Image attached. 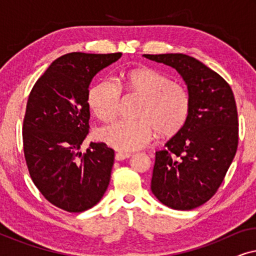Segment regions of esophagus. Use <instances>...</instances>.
Masks as SVG:
<instances>
[{"mask_svg":"<svg viewBox=\"0 0 256 256\" xmlns=\"http://www.w3.org/2000/svg\"><path fill=\"white\" fill-rule=\"evenodd\" d=\"M130 156H132V154H129V152H118L115 154V160H122L128 158V157H130Z\"/></svg>","mask_w":256,"mask_h":256,"instance_id":"34e87169","label":"esophagus"}]
</instances>
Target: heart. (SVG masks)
I'll use <instances>...</instances> for the list:
<instances>
[{
    "label": "heart",
    "mask_w": 256,
    "mask_h": 256,
    "mask_svg": "<svg viewBox=\"0 0 256 256\" xmlns=\"http://www.w3.org/2000/svg\"><path fill=\"white\" fill-rule=\"evenodd\" d=\"M128 93L142 96L136 120H118L99 132V138L121 152L148 144L154 132L160 138H174L183 130L190 116V94L183 84L171 82L164 73L150 68H135L122 73ZM87 102L94 115L104 122L116 116L121 90L112 80L104 79L88 90Z\"/></svg>",
    "instance_id": "1"
}]
</instances>
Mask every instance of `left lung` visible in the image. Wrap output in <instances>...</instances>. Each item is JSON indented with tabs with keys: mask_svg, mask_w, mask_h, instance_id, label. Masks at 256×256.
I'll return each instance as SVG.
<instances>
[{
	"mask_svg": "<svg viewBox=\"0 0 256 256\" xmlns=\"http://www.w3.org/2000/svg\"><path fill=\"white\" fill-rule=\"evenodd\" d=\"M176 68L190 94V116L180 134L155 155L152 191L174 210H192L210 200L236 156L239 120L228 82L183 54H143Z\"/></svg>",
	"mask_w": 256,
	"mask_h": 256,
	"instance_id": "obj_1",
	"label": "left lung"
}]
</instances>
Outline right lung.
I'll return each instance as SVG.
<instances>
[{
	"instance_id": "right-lung-1",
	"label": "right lung",
	"mask_w": 256,
	"mask_h": 256,
	"mask_svg": "<svg viewBox=\"0 0 256 256\" xmlns=\"http://www.w3.org/2000/svg\"><path fill=\"white\" fill-rule=\"evenodd\" d=\"M121 56H62L29 94L22 128L28 170L44 198L64 211L93 208L110 185L114 150L104 142H90L86 152L79 149L90 132V84Z\"/></svg>"
}]
</instances>
